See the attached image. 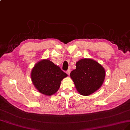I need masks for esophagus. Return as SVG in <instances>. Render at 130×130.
Returning <instances> with one entry per match:
<instances>
[{"instance_id": "obj_1", "label": "esophagus", "mask_w": 130, "mask_h": 130, "mask_svg": "<svg viewBox=\"0 0 130 130\" xmlns=\"http://www.w3.org/2000/svg\"><path fill=\"white\" fill-rule=\"evenodd\" d=\"M66 73L68 74V75H70V72H71V70H67V71H66Z\"/></svg>"}]
</instances>
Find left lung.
Masks as SVG:
<instances>
[{"label":"left lung","instance_id":"1","mask_svg":"<svg viewBox=\"0 0 130 130\" xmlns=\"http://www.w3.org/2000/svg\"><path fill=\"white\" fill-rule=\"evenodd\" d=\"M76 69L70 73L79 93L88 96L102 86L106 76L105 70L98 62L89 58L82 59L76 64Z\"/></svg>","mask_w":130,"mask_h":130}]
</instances>
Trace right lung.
I'll return each instance as SVG.
<instances>
[{
    "label": "right lung",
    "mask_w": 130,
    "mask_h": 130,
    "mask_svg": "<svg viewBox=\"0 0 130 130\" xmlns=\"http://www.w3.org/2000/svg\"><path fill=\"white\" fill-rule=\"evenodd\" d=\"M68 75L48 59L39 61L31 72V78L35 88L39 92L51 96L60 88L61 81Z\"/></svg>",
    "instance_id": "obj_1"
}]
</instances>
